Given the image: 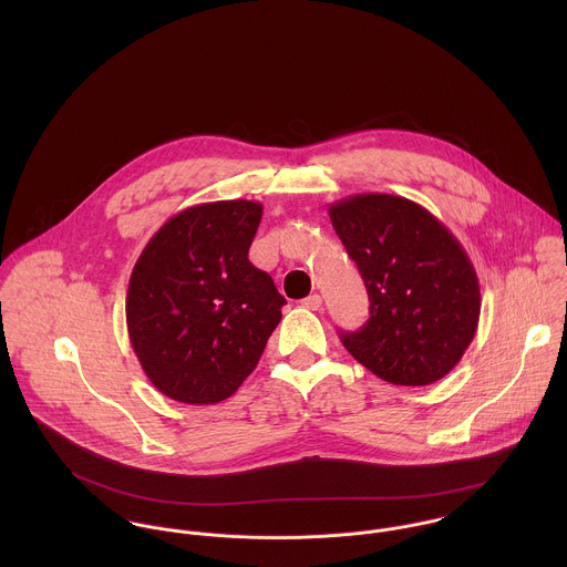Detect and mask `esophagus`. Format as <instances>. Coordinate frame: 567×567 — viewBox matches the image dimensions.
Instances as JSON below:
<instances>
[{"label": "esophagus", "mask_w": 567, "mask_h": 567, "mask_svg": "<svg viewBox=\"0 0 567 567\" xmlns=\"http://www.w3.org/2000/svg\"><path fill=\"white\" fill-rule=\"evenodd\" d=\"M301 306H303L306 310L317 312V310H321V308H323V301H321V297H319V295H310V297H306V299L301 301Z\"/></svg>", "instance_id": "1"}]
</instances>
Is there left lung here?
<instances>
[{
  "instance_id": "left-lung-1",
  "label": "left lung",
  "mask_w": 567,
  "mask_h": 567,
  "mask_svg": "<svg viewBox=\"0 0 567 567\" xmlns=\"http://www.w3.org/2000/svg\"><path fill=\"white\" fill-rule=\"evenodd\" d=\"M329 218L371 301L364 327L340 333L344 349L398 386L445 378L481 319V284L463 244L425 207L393 194L342 198Z\"/></svg>"
}]
</instances>
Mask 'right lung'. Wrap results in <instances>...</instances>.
<instances>
[{"mask_svg":"<svg viewBox=\"0 0 567 567\" xmlns=\"http://www.w3.org/2000/svg\"><path fill=\"white\" fill-rule=\"evenodd\" d=\"M261 203L216 200L172 216L128 281L126 327L157 391L181 404L231 398L257 367L286 299L248 261Z\"/></svg>","mask_w":567,"mask_h":567,"instance_id":"1","label":"right lung"}]
</instances>
